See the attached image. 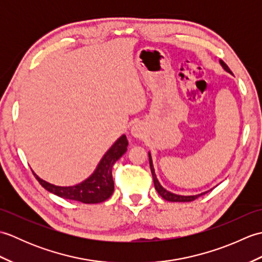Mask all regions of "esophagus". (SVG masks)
Instances as JSON below:
<instances>
[{"instance_id": "34e87169", "label": "esophagus", "mask_w": 262, "mask_h": 262, "mask_svg": "<svg viewBox=\"0 0 262 262\" xmlns=\"http://www.w3.org/2000/svg\"><path fill=\"white\" fill-rule=\"evenodd\" d=\"M132 135L134 137H140L141 136V129L136 125L132 127Z\"/></svg>"}]
</instances>
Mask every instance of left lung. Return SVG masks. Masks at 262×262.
<instances>
[{
	"label": "left lung",
	"mask_w": 262,
	"mask_h": 262,
	"mask_svg": "<svg viewBox=\"0 0 262 262\" xmlns=\"http://www.w3.org/2000/svg\"><path fill=\"white\" fill-rule=\"evenodd\" d=\"M220 64L222 65V68H223L227 73H231V70L229 69V66H227L223 60H220ZM148 160H149V166H151V172H152V177H153V181H154V187L157 189L158 193L160 194L161 197L163 199L168 200V202H173V203H185V202H192L196 198L200 197L202 194H205L207 191L202 192V193H198V194H190V196H183V194H178V193H173L169 190H166L165 188L162 187L161 185L160 181L158 180L157 174H155V171H154V166H153V161H152V157H151V153L148 152Z\"/></svg>",
	"instance_id": "left-lung-1"
}]
</instances>
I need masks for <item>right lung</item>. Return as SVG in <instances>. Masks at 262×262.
I'll use <instances>...</instances> for the list:
<instances>
[{
	"label": "right lung",
	"instance_id": "add662e5",
	"mask_svg": "<svg viewBox=\"0 0 262 262\" xmlns=\"http://www.w3.org/2000/svg\"><path fill=\"white\" fill-rule=\"evenodd\" d=\"M128 141L126 135H121L100 160L93 173L85 180L74 186H56L39 178L35 172L33 176L39 183L54 194L64 199L76 200L83 204H98L107 200L114 192L113 166L127 151Z\"/></svg>",
	"mask_w": 262,
	"mask_h": 262
}]
</instances>
